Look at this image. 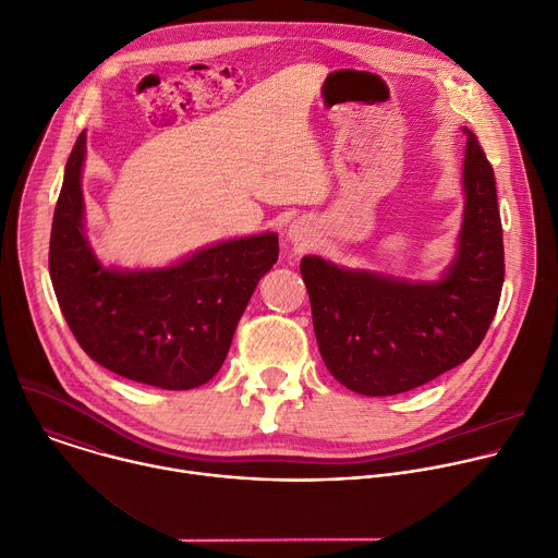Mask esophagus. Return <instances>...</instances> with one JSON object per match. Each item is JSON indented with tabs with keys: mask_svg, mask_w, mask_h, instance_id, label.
<instances>
[{
	"mask_svg": "<svg viewBox=\"0 0 558 558\" xmlns=\"http://www.w3.org/2000/svg\"><path fill=\"white\" fill-rule=\"evenodd\" d=\"M311 235H313V229H311V225L306 220H295L287 229V241L293 247H298V250H302V247H306L311 243Z\"/></svg>",
	"mask_w": 558,
	"mask_h": 558,
	"instance_id": "obj_1",
	"label": "esophagus"
}]
</instances>
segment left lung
<instances>
[{
    "label": "left lung",
    "mask_w": 558,
    "mask_h": 558,
    "mask_svg": "<svg viewBox=\"0 0 558 558\" xmlns=\"http://www.w3.org/2000/svg\"><path fill=\"white\" fill-rule=\"evenodd\" d=\"M468 134L457 254L439 280H409L304 256L313 331L329 373L349 390L386 397L465 362L482 344L504 287L495 172Z\"/></svg>",
    "instance_id": "obj_1"
}]
</instances>
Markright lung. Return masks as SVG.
<instances>
[{
  "label": "right lung",
  "instance_id": "1",
  "mask_svg": "<svg viewBox=\"0 0 558 558\" xmlns=\"http://www.w3.org/2000/svg\"><path fill=\"white\" fill-rule=\"evenodd\" d=\"M86 132L65 163L50 233V280L65 323L104 368L166 390H190L222 366L260 278L278 260V233L231 238L168 267L104 265L86 235Z\"/></svg>",
  "mask_w": 558,
  "mask_h": 558
}]
</instances>
